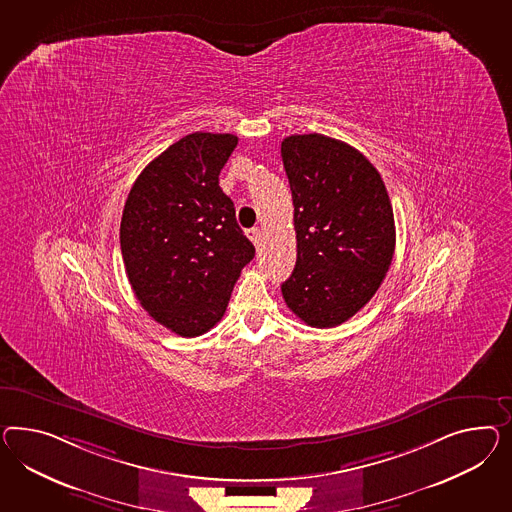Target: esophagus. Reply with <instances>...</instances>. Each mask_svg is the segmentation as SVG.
Wrapping results in <instances>:
<instances>
[{"label": "esophagus", "mask_w": 512, "mask_h": 512, "mask_svg": "<svg viewBox=\"0 0 512 512\" xmlns=\"http://www.w3.org/2000/svg\"><path fill=\"white\" fill-rule=\"evenodd\" d=\"M248 235L249 240L259 248V244H261V229H257V227H253V229H248Z\"/></svg>", "instance_id": "34e87169"}]
</instances>
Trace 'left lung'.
<instances>
[{
    "mask_svg": "<svg viewBox=\"0 0 512 512\" xmlns=\"http://www.w3.org/2000/svg\"><path fill=\"white\" fill-rule=\"evenodd\" d=\"M281 158L296 229V266L281 292L307 326L333 328L373 298L393 261L386 184L358 149L324 134L283 139Z\"/></svg>",
    "mask_w": 512,
    "mask_h": 512,
    "instance_id": "obj_1",
    "label": "left lung"
}]
</instances>
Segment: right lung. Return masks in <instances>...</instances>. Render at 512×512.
<instances>
[{
  "mask_svg": "<svg viewBox=\"0 0 512 512\" xmlns=\"http://www.w3.org/2000/svg\"><path fill=\"white\" fill-rule=\"evenodd\" d=\"M233 134H188L141 171L121 218L126 276L167 330L197 337L223 317L236 279L255 257L221 192Z\"/></svg>",
  "mask_w": 512,
  "mask_h": 512,
  "instance_id": "add662e5",
  "label": "right lung"
}]
</instances>
